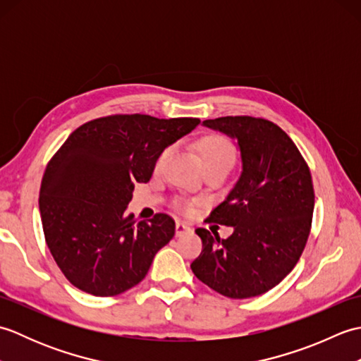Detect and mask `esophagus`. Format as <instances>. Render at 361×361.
I'll return each mask as SVG.
<instances>
[{
  "mask_svg": "<svg viewBox=\"0 0 361 361\" xmlns=\"http://www.w3.org/2000/svg\"><path fill=\"white\" fill-rule=\"evenodd\" d=\"M188 231H190V226H189L188 224H185V221L176 220V224H175V234H176V235H181V234H185V233H188Z\"/></svg>",
  "mask_w": 361,
  "mask_h": 361,
  "instance_id": "esophagus-1",
  "label": "esophagus"
}]
</instances>
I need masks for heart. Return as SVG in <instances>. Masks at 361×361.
Wrapping results in <instances>:
<instances>
[{
    "label": "heart",
    "instance_id": "heart-1",
    "mask_svg": "<svg viewBox=\"0 0 361 361\" xmlns=\"http://www.w3.org/2000/svg\"><path fill=\"white\" fill-rule=\"evenodd\" d=\"M202 158H203V164L206 167V171H211V169H226L229 171L235 163L237 153H235V147L229 142L226 137L219 136V135H211L206 136L202 140L200 145ZM169 153V149L161 153L158 158V163H161ZM180 209H188V204H178Z\"/></svg>",
    "mask_w": 361,
    "mask_h": 361
}]
</instances>
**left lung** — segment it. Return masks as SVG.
Returning a JSON list of instances; mask_svg holds the SVG:
<instances>
[{"label": "left lung", "mask_w": 361, "mask_h": 361, "mask_svg": "<svg viewBox=\"0 0 361 361\" xmlns=\"http://www.w3.org/2000/svg\"><path fill=\"white\" fill-rule=\"evenodd\" d=\"M237 141L242 173L209 220L233 226L228 239L197 228L203 250L190 268L233 299L265 293L293 270L307 243L315 206L309 166L290 136L251 116L203 121Z\"/></svg>", "instance_id": "obj_1"}]
</instances>
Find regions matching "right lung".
<instances>
[{
    "instance_id": "obj_1",
    "label": "right lung",
    "mask_w": 361,
    "mask_h": 361,
    "mask_svg": "<svg viewBox=\"0 0 361 361\" xmlns=\"http://www.w3.org/2000/svg\"><path fill=\"white\" fill-rule=\"evenodd\" d=\"M198 124L113 114L75 128L51 158L38 208L51 255L74 287L116 296L145 278L175 221L167 214L137 224L127 216L135 183H147L164 149Z\"/></svg>"
}]
</instances>
